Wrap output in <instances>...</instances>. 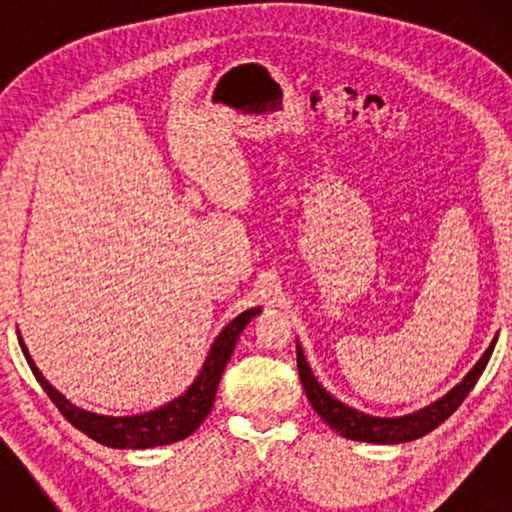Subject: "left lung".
I'll use <instances>...</instances> for the list:
<instances>
[{
  "label": "left lung",
  "mask_w": 512,
  "mask_h": 512,
  "mask_svg": "<svg viewBox=\"0 0 512 512\" xmlns=\"http://www.w3.org/2000/svg\"><path fill=\"white\" fill-rule=\"evenodd\" d=\"M494 345H496V338L492 340V345L485 349V354L480 356V361L468 370L464 380H461L457 387L447 391L443 398H438V401H433L422 410L410 412V415H401V417L366 415V412L349 408V405L328 394V391L319 384L317 377H314L300 342H296L298 375H300V382H303L307 401L312 403V408L317 410V415L324 419L333 431H338L340 436H345L349 440H359V443L398 445V443H410V440H417L426 436V433H431L436 426L443 424L461 403H464L468 391L475 387V382H478L482 370H485L489 356L494 352Z\"/></svg>",
  "instance_id": "left-lung-1"
}]
</instances>
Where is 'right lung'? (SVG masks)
<instances>
[{
  "label": "right lung",
  "mask_w": 512,
  "mask_h": 512,
  "mask_svg": "<svg viewBox=\"0 0 512 512\" xmlns=\"http://www.w3.org/2000/svg\"><path fill=\"white\" fill-rule=\"evenodd\" d=\"M256 314H261V307H251V310L242 312L240 317H235L216 335L198 377H195L184 394L172 398V401H167L156 410L123 417L97 415V412L74 405L41 375L37 363L32 361L30 352H27L23 335H18V342L27 363H30L34 377H37V382L44 387L48 398L58 405V410L67 417L69 424L86 433L88 438H93L107 447H116V450H146V447L170 445L177 443V440H184L205 422V417L212 412L216 389H219L221 375L237 345V338H240V333L247 328V324Z\"/></svg>",
  "instance_id": "right-lung-1"
}]
</instances>
